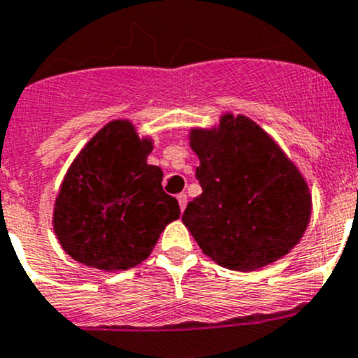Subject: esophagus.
<instances>
[{"instance_id": "1", "label": "esophagus", "mask_w": 358, "mask_h": 358, "mask_svg": "<svg viewBox=\"0 0 358 358\" xmlns=\"http://www.w3.org/2000/svg\"><path fill=\"white\" fill-rule=\"evenodd\" d=\"M176 199H178V204H180V210H185V206H187V194L185 192H182V194H178V196H176Z\"/></svg>"}]
</instances>
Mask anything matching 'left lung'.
<instances>
[{
  "instance_id": "8db88e82",
  "label": "left lung",
  "mask_w": 358,
  "mask_h": 358,
  "mask_svg": "<svg viewBox=\"0 0 358 358\" xmlns=\"http://www.w3.org/2000/svg\"><path fill=\"white\" fill-rule=\"evenodd\" d=\"M203 189L182 222L204 253L232 271L282 259L310 224L306 180L269 134L248 117L225 113L213 129L190 131Z\"/></svg>"
}]
</instances>
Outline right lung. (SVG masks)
<instances>
[{"label":"right lung","mask_w":358,"mask_h":358,"mask_svg":"<svg viewBox=\"0 0 358 358\" xmlns=\"http://www.w3.org/2000/svg\"><path fill=\"white\" fill-rule=\"evenodd\" d=\"M152 140H140L129 120L106 124L69 166L54 206L62 250L103 271L143 262L178 201L162 190V169L147 164Z\"/></svg>","instance_id":"add662e5"}]
</instances>
